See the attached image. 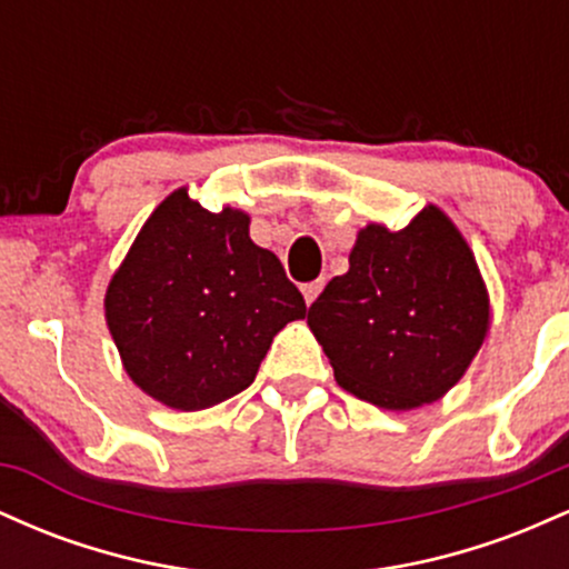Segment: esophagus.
Returning a JSON list of instances; mask_svg holds the SVG:
<instances>
[{
    "mask_svg": "<svg viewBox=\"0 0 569 569\" xmlns=\"http://www.w3.org/2000/svg\"><path fill=\"white\" fill-rule=\"evenodd\" d=\"M321 291H323V280H312V283H305V286H302V293H305L307 307L316 302L318 293H321Z\"/></svg>",
    "mask_w": 569,
    "mask_h": 569,
    "instance_id": "34e87169",
    "label": "esophagus"
}]
</instances>
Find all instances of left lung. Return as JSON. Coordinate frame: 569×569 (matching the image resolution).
<instances>
[{
    "label": "left lung",
    "mask_w": 569,
    "mask_h": 569,
    "mask_svg": "<svg viewBox=\"0 0 569 569\" xmlns=\"http://www.w3.org/2000/svg\"><path fill=\"white\" fill-rule=\"evenodd\" d=\"M307 326L348 393L409 411L439 401L471 367L489 293L471 246L430 202L398 232L363 227L350 270L329 280Z\"/></svg>",
    "instance_id": "8db88e82"
}]
</instances>
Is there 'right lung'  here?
<instances>
[{
  "label": "right lung",
  "mask_w": 569,
  "mask_h": 569,
  "mask_svg": "<svg viewBox=\"0 0 569 569\" xmlns=\"http://www.w3.org/2000/svg\"><path fill=\"white\" fill-rule=\"evenodd\" d=\"M251 217L202 208L181 187L143 221L103 297L122 367L147 396L200 411L257 377L272 337L307 305Z\"/></svg>",
  "instance_id": "obj_1"
}]
</instances>
